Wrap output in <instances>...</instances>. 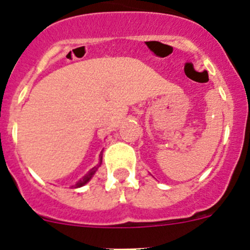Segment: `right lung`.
I'll list each match as a JSON object with an SVG mask.
<instances>
[{
  "label": "right lung",
  "instance_id": "obj_1",
  "mask_svg": "<svg viewBox=\"0 0 250 250\" xmlns=\"http://www.w3.org/2000/svg\"><path fill=\"white\" fill-rule=\"evenodd\" d=\"M102 158H103V157H100V162H99V165H98V166H95L94 168H92V169H90L89 172H88L87 174H85V175L83 176V178L81 179V180H78L76 185H74V186H72V188H81V186L85 185V184H87L88 181H89L90 179H92V176L94 175L95 172H97V170H98V168L100 167V165H102Z\"/></svg>",
  "mask_w": 250,
  "mask_h": 250
}]
</instances>
